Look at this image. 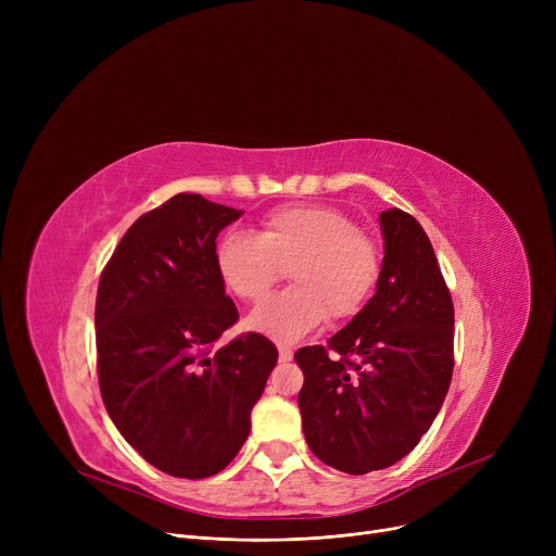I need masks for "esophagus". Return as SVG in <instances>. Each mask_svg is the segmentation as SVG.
Segmentation results:
<instances>
[{"instance_id": "obj_1", "label": "esophagus", "mask_w": 556, "mask_h": 556, "mask_svg": "<svg viewBox=\"0 0 556 556\" xmlns=\"http://www.w3.org/2000/svg\"><path fill=\"white\" fill-rule=\"evenodd\" d=\"M279 361H281V363L293 361V349H288V346H279Z\"/></svg>"}]
</instances>
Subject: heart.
<instances>
[{
	"label": "heart",
	"instance_id": "b5f03b06",
	"mask_svg": "<svg viewBox=\"0 0 556 556\" xmlns=\"http://www.w3.org/2000/svg\"><path fill=\"white\" fill-rule=\"evenodd\" d=\"M216 270L233 298L256 302L286 270L293 288L261 302L248 329L293 344L331 319L358 315L381 279V252L333 207H283L261 220L254 237L229 231L216 248Z\"/></svg>",
	"mask_w": 556,
	"mask_h": 556
}]
</instances>
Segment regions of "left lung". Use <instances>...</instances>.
Listing matches in <instances>:
<instances>
[{"mask_svg":"<svg viewBox=\"0 0 556 556\" xmlns=\"http://www.w3.org/2000/svg\"><path fill=\"white\" fill-rule=\"evenodd\" d=\"M386 256L376 295L329 338L302 346L298 403L308 448L349 476L410 453L453 376L455 313L424 227L401 210L378 216Z\"/></svg>","mask_w":556,"mask_h":556,"instance_id":"left-lung-1","label":"left lung"}]
</instances>
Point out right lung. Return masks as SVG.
<instances>
[{
	"mask_svg": "<svg viewBox=\"0 0 556 556\" xmlns=\"http://www.w3.org/2000/svg\"><path fill=\"white\" fill-rule=\"evenodd\" d=\"M241 214L200 193L173 195L132 223L99 281L105 410L173 478H210L237 457L277 363L258 333L214 346L239 319L216 270V237Z\"/></svg>",
	"mask_w": 556,
	"mask_h": 556,
	"instance_id": "add662e5",
	"label": "right lung"
}]
</instances>
